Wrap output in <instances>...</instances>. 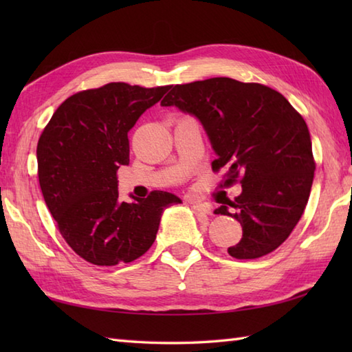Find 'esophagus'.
Listing matches in <instances>:
<instances>
[{
  "mask_svg": "<svg viewBox=\"0 0 352 352\" xmlns=\"http://www.w3.org/2000/svg\"><path fill=\"white\" fill-rule=\"evenodd\" d=\"M192 208L199 213H207V214L212 213V207L206 203H192Z\"/></svg>",
  "mask_w": 352,
  "mask_h": 352,
  "instance_id": "obj_1",
  "label": "esophagus"
}]
</instances>
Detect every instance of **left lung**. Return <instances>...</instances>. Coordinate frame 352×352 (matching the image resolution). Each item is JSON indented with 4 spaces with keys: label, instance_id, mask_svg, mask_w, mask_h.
I'll return each instance as SVG.
<instances>
[{
    "label": "left lung",
    "instance_id": "1",
    "mask_svg": "<svg viewBox=\"0 0 352 352\" xmlns=\"http://www.w3.org/2000/svg\"><path fill=\"white\" fill-rule=\"evenodd\" d=\"M162 106L195 115L210 138L213 172L226 168L221 188L242 184L216 214L242 223L241 242L228 254L239 260L275 251L301 219L315 177V157L304 118L284 96L260 83L214 77L172 86Z\"/></svg>",
    "mask_w": 352,
    "mask_h": 352
}]
</instances>
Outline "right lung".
Masks as SVG:
<instances>
[{"mask_svg": "<svg viewBox=\"0 0 352 352\" xmlns=\"http://www.w3.org/2000/svg\"><path fill=\"white\" fill-rule=\"evenodd\" d=\"M170 86L107 83L69 96L37 142L45 203L72 251L96 266L130 263L151 248L160 216L182 199L153 190L121 203L116 172L130 163L129 131Z\"/></svg>", "mask_w": 352, "mask_h": 352, "instance_id": "add662e5", "label": "right lung"}]
</instances>
